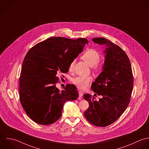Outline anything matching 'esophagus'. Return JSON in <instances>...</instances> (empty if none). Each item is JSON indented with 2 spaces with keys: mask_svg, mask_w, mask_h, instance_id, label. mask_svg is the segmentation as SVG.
I'll use <instances>...</instances> for the list:
<instances>
[{
  "mask_svg": "<svg viewBox=\"0 0 149 149\" xmlns=\"http://www.w3.org/2000/svg\"><path fill=\"white\" fill-rule=\"evenodd\" d=\"M79 97L81 98L83 97V92L81 90H80L79 91Z\"/></svg>",
  "mask_w": 149,
  "mask_h": 149,
  "instance_id": "obj_1",
  "label": "esophagus"
}]
</instances>
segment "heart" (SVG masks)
<instances>
[{
  "label": "heart",
  "instance_id": "obj_1",
  "mask_svg": "<svg viewBox=\"0 0 149 149\" xmlns=\"http://www.w3.org/2000/svg\"><path fill=\"white\" fill-rule=\"evenodd\" d=\"M81 58L89 66H91L95 72L99 73L102 70L103 65L99 61L100 54L97 51L93 49H87L83 53ZM74 63V61L70 62L69 67L70 71L73 70ZM93 80L92 76H77L72 79V83L81 89H86L89 87Z\"/></svg>",
  "mask_w": 149,
  "mask_h": 149
}]
</instances>
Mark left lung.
<instances>
[{
    "instance_id": "left-lung-1",
    "label": "left lung",
    "mask_w": 149,
    "mask_h": 149,
    "mask_svg": "<svg viewBox=\"0 0 149 149\" xmlns=\"http://www.w3.org/2000/svg\"><path fill=\"white\" fill-rule=\"evenodd\" d=\"M93 41L107 46L103 71L91 86L94 95L102 97L97 100L91 95L84 94L89 103L84 115L91 124L104 127L115 122L127 108L134 77L130 59L120 47L103 38H95Z\"/></svg>"
}]
</instances>
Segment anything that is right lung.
<instances>
[{
    "label": "right lung",
    "mask_w": 149,
    "mask_h": 149,
    "mask_svg": "<svg viewBox=\"0 0 149 149\" xmlns=\"http://www.w3.org/2000/svg\"><path fill=\"white\" fill-rule=\"evenodd\" d=\"M87 39L52 37L28 51L19 77V100L29 118L40 125H49L62 115L67 100L79 97L76 87L68 84L64 90L56 87L58 74L66 73L69 65L82 52Z\"/></svg>",
    "instance_id": "obj_1"
}]
</instances>
